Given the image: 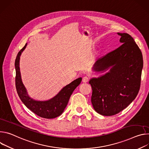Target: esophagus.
<instances>
[{
    "instance_id": "obj_1",
    "label": "esophagus",
    "mask_w": 149,
    "mask_h": 149,
    "mask_svg": "<svg viewBox=\"0 0 149 149\" xmlns=\"http://www.w3.org/2000/svg\"><path fill=\"white\" fill-rule=\"evenodd\" d=\"M89 80V77L88 76H84L83 77V79H82V81L84 82V83H86V82H88Z\"/></svg>"
}]
</instances>
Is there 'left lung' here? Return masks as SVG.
<instances>
[{"label": "left lung", "mask_w": 149, "mask_h": 149, "mask_svg": "<svg viewBox=\"0 0 149 149\" xmlns=\"http://www.w3.org/2000/svg\"><path fill=\"white\" fill-rule=\"evenodd\" d=\"M122 45L98 58L93 66L95 72H108L90 79L91 102L95 111L111 116L127 108L136 97L140 87L143 56L134 39L127 33L117 32Z\"/></svg>", "instance_id": "8db88e82"}]
</instances>
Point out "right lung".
I'll return each mask as SVG.
<instances>
[{
	"mask_svg": "<svg viewBox=\"0 0 149 149\" xmlns=\"http://www.w3.org/2000/svg\"><path fill=\"white\" fill-rule=\"evenodd\" d=\"M27 45V43L21 49L16 56L15 67L16 70V88L19 98L24 104L32 112L42 118L52 119L56 118L63 112L67 106L70 96L74 90L80 85L81 77H79L70 84L63 87L53 97L47 101H38L30 97L24 85L19 68V60L22 53Z\"/></svg>",
	"mask_w": 149,
	"mask_h": 149,
	"instance_id": "obj_1",
	"label": "right lung"
}]
</instances>
